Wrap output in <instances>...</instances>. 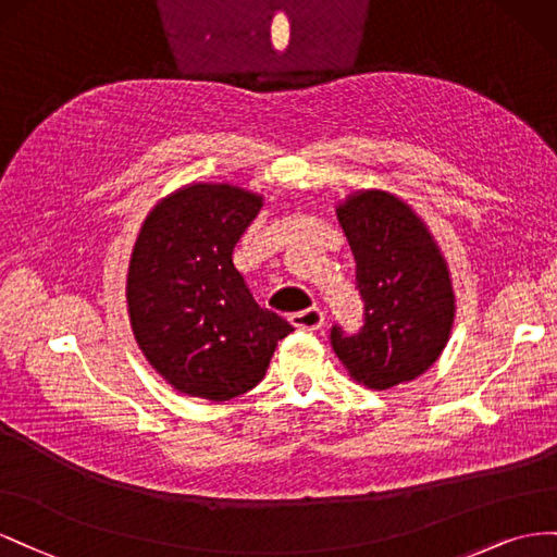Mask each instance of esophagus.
<instances>
[{
	"mask_svg": "<svg viewBox=\"0 0 557 557\" xmlns=\"http://www.w3.org/2000/svg\"><path fill=\"white\" fill-rule=\"evenodd\" d=\"M289 322L296 326V329H306V331H317L322 329L324 324V312L320 308H308L304 312H294L289 317Z\"/></svg>",
	"mask_w": 557,
	"mask_h": 557,
	"instance_id": "1",
	"label": "esophagus"
}]
</instances>
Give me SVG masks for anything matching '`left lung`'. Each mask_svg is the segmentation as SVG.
<instances>
[{"label": "left lung", "instance_id": "obj_1", "mask_svg": "<svg viewBox=\"0 0 557 557\" xmlns=\"http://www.w3.org/2000/svg\"><path fill=\"white\" fill-rule=\"evenodd\" d=\"M357 261L363 326L331 329L333 352L369 389L422 375L441 357L455 320L448 263L424 221L387 190H357L336 208Z\"/></svg>", "mask_w": 557, "mask_h": 557}]
</instances>
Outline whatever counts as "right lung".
<instances>
[{
	"label": "right lung",
	"instance_id": "1",
	"mask_svg": "<svg viewBox=\"0 0 557 557\" xmlns=\"http://www.w3.org/2000/svg\"><path fill=\"white\" fill-rule=\"evenodd\" d=\"M263 198L188 184L145 219L128 265V314L141 355L188 396L228 401L261 383L294 326L253 300L233 249Z\"/></svg>",
	"mask_w": 557,
	"mask_h": 557
}]
</instances>
